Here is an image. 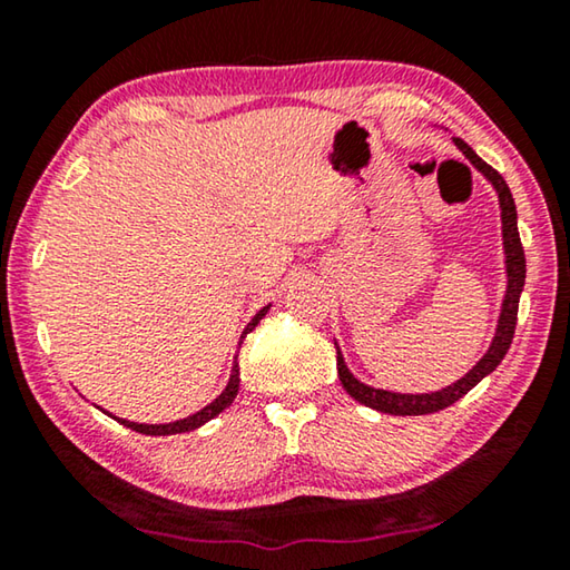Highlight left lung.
<instances>
[{"label":"left lung","instance_id":"1","mask_svg":"<svg viewBox=\"0 0 570 570\" xmlns=\"http://www.w3.org/2000/svg\"><path fill=\"white\" fill-rule=\"evenodd\" d=\"M455 146L462 150L472 166H475L482 176H485L493 188L498 190V200H500V218H503V248H505V272H508V288H505V298H503V308H500V320H498V330L493 336V344L485 352V356L472 366V370L465 374V377L458 380L450 387L440 390V392H430V394H400V392H387V390H374L370 384H362L354 374L346 370L344 356L336 346V372H340V380L344 384V390L352 394L356 402L366 404V407L377 410V412H387V414H430V412H440L455 404L460 397L475 387V384L488 377L495 366L503 362V356L510 350V342H513L515 334V322H518V302H520V292H523L525 284V254H523V244H520V234H518V214H515V200L510 196L508 183L495 168H490L485 160H482L475 150H472L465 140L452 138Z\"/></svg>","mask_w":570,"mask_h":570}]
</instances>
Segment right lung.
Segmentation results:
<instances>
[{"mask_svg":"<svg viewBox=\"0 0 570 570\" xmlns=\"http://www.w3.org/2000/svg\"><path fill=\"white\" fill-rule=\"evenodd\" d=\"M266 312H268V306H264L262 312H258L254 320L248 322V326L244 330V334H240V342H238V346L244 344V340H246V334L254 330V326L264 320L266 316ZM238 382H240V372H238V360L234 362V370H230V380H228V384H226V390L218 394V397L210 402V404H206L204 410L200 412H196V414H190V417H186V420H176V422H168V424H138V422H128V420H120V417H115L118 420L120 424H125V428H130V430H135V432H142V435H178V432H190V430H196V428H200V424H206L208 420H214L216 414H220L224 412L230 402L236 400V394H238Z\"/></svg>","mask_w":570,"mask_h":570,"instance_id":"1","label":"right lung"}]
</instances>
